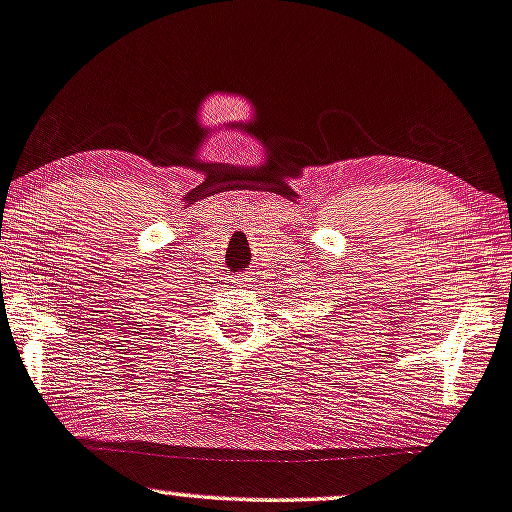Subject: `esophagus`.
I'll list each match as a JSON object with an SVG mask.
<instances>
[{"label": "esophagus", "mask_w": 512, "mask_h": 512, "mask_svg": "<svg viewBox=\"0 0 512 512\" xmlns=\"http://www.w3.org/2000/svg\"><path fill=\"white\" fill-rule=\"evenodd\" d=\"M245 283H248V278H245V276H238V285H245Z\"/></svg>", "instance_id": "esophagus-1"}]
</instances>
